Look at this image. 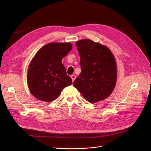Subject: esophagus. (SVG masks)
Wrapping results in <instances>:
<instances>
[{"label":"esophagus","instance_id":"1","mask_svg":"<svg viewBox=\"0 0 151 151\" xmlns=\"http://www.w3.org/2000/svg\"><path fill=\"white\" fill-rule=\"evenodd\" d=\"M71 79H72L73 82H74V81L75 79L76 78V76H74V75H72V76H71Z\"/></svg>","mask_w":151,"mask_h":151}]
</instances>
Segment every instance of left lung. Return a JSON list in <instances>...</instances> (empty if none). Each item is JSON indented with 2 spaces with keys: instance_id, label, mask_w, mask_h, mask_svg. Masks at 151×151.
Wrapping results in <instances>:
<instances>
[{
  "instance_id": "8db88e82",
  "label": "left lung",
  "mask_w": 151,
  "mask_h": 151,
  "mask_svg": "<svg viewBox=\"0 0 151 151\" xmlns=\"http://www.w3.org/2000/svg\"><path fill=\"white\" fill-rule=\"evenodd\" d=\"M80 56L81 72L73 85L89 102L107 98L117 81V65L107 46L89 39L76 42Z\"/></svg>"
}]
</instances>
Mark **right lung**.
<instances>
[{
	"instance_id": "1",
	"label": "right lung",
	"mask_w": 151,
	"mask_h": 151,
	"mask_svg": "<svg viewBox=\"0 0 151 151\" xmlns=\"http://www.w3.org/2000/svg\"><path fill=\"white\" fill-rule=\"evenodd\" d=\"M71 42L49 43L42 46L31 61L27 84L37 99L50 102L55 100L65 86L72 84L62 59L72 49Z\"/></svg>"
}]
</instances>
